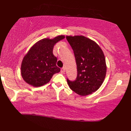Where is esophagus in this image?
Returning <instances> with one entry per match:
<instances>
[{"label":"esophagus","mask_w":131,"mask_h":131,"mask_svg":"<svg viewBox=\"0 0 131 131\" xmlns=\"http://www.w3.org/2000/svg\"><path fill=\"white\" fill-rule=\"evenodd\" d=\"M64 72H65V68H64V67H63L61 69V73H64Z\"/></svg>","instance_id":"34e87169"}]
</instances>
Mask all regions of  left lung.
<instances>
[{"mask_svg":"<svg viewBox=\"0 0 131 131\" xmlns=\"http://www.w3.org/2000/svg\"><path fill=\"white\" fill-rule=\"evenodd\" d=\"M75 54L77 78L75 81L67 79L70 88L81 96L95 92L102 85L106 74L104 52L95 41L83 36H67Z\"/></svg>","mask_w":131,"mask_h":131,"instance_id":"8db88e82","label":"left lung"}]
</instances>
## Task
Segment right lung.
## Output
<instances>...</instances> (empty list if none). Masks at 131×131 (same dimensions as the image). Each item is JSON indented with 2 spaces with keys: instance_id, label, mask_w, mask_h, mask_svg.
Returning a JSON list of instances; mask_svg holds the SVG:
<instances>
[{
  "instance_id": "obj_1",
  "label": "right lung",
  "mask_w": 131,
  "mask_h": 131,
  "mask_svg": "<svg viewBox=\"0 0 131 131\" xmlns=\"http://www.w3.org/2000/svg\"><path fill=\"white\" fill-rule=\"evenodd\" d=\"M65 38L60 35L50 39H41L32 46L25 55L20 72L25 82L35 88L48 83L54 74L60 71L57 67V57L53 54L54 45Z\"/></svg>"
}]
</instances>
